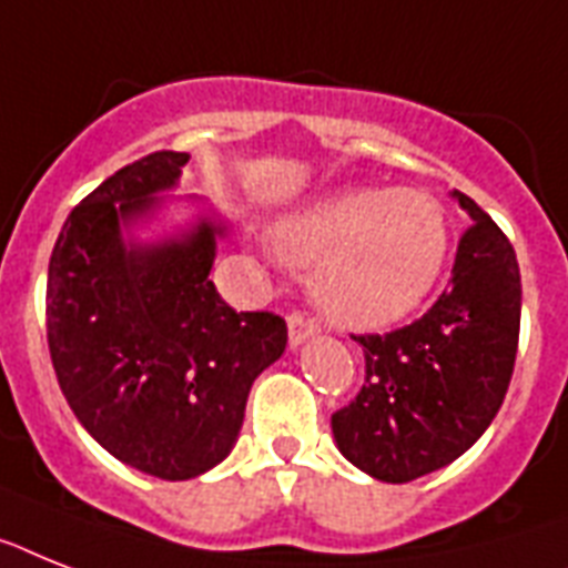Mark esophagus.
<instances>
[{
	"mask_svg": "<svg viewBox=\"0 0 568 568\" xmlns=\"http://www.w3.org/2000/svg\"><path fill=\"white\" fill-rule=\"evenodd\" d=\"M315 332L317 324L312 317L300 315V312H292V315H288V341H292V347H300V344L306 338H312Z\"/></svg>",
	"mask_w": 568,
	"mask_h": 568,
	"instance_id": "1",
	"label": "esophagus"
}]
</instances>
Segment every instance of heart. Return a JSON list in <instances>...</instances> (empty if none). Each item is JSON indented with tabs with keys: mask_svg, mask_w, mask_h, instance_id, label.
<instances>
[{
	"mask_svg": "<svg viewBox=\"0 0 568 568\" xmlns=\"http://www.w3.org/2000/svg\"><path fill=\"white\" fill-rule=\"evenodd\" d=\"M280 260L315 271V297L341 326L379 329L426 300L446 262L444 210L419 189H347L271 230Z\"/></svg>",
	"mask_w": 568,
	"mask_h": 568,
	"instance_id": "1",
	"label": "heart"
}]
</instances>
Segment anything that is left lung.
Instances as JSON below:
<instances>
[{"mask_svg": "<svg viewBox=\"0 0 568 568\" xmlns=\"http://www.w3.org/2000/svg\"><path fill=\"white\" fill-rule=\"evenodd\" d=\"M452 280L426 315L385 335H353L364 385L332 414L341 455L388 484L414 481L460 458L487 432L514 376L523 283L514 244L467 197Z\"/></svg>", "mask_w": 568, "mask_h": 568, "instance_id": "left-lung-1", "label": "left lung"}]
</instances>
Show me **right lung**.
Instances as JSON below:
<instances>
[{
	"instance_id": "1",
	"label": "right lung",
	"mask_w": 568,
	"mask_h": 568,
	"mask_svg": "<svg viewBox=\"0 0 568 568\" xmlns=\"http://www.w3.org/2000/svg\"><path fill=\"white\" fill-rule=\"evenodd\" d=\"M189 163L154 151L69 212L45 283V338L81 426L128 467L186 481L227 458L253 379L283 356L274 312L230 308L210 280L224 224L124 242Z\"/></svg>"
}]
</instances>
